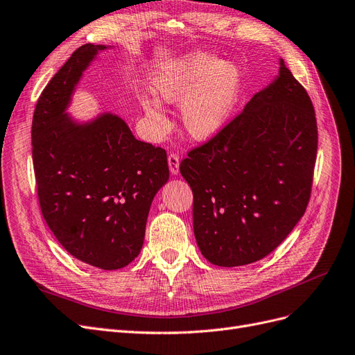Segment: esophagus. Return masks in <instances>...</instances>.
Returning <instances> with one entry per match:
<instances>
[{
  "instance_id": "obj_1",
  "label": "esophagus",
  "mask_w": 355,
  "mask_h": 355,
  "mask_svg": "<svg viewBox=\"0 0 355 355\" xmlns=\"http://www.w3.org/2000/svg\"><path fill=\"white\" fill-rule=\"evenodd\" d=\"M168 165H169L171 173L177 175L178 171H180V157H178L177 153H169L168 155Z\"/></svg>"
}]
</instances>
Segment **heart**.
I'll use <instances>...</instances> for the list:
<instances>
[{
  "label": "heart",
  "instance_id": "1",
  "mask_svg": "<svg viewBox=\"0 0 355 355\" xmlns=\"http://www.w3.org/2000/svg\"><path fill=\"white\" fill-rule=\"evenodd\" d=\"M241 73L234 62L199 54L166 67L152 82L155 98L162 103H182L181 123L193 140H209L224 128L240 98ZM141 107L150 120L162 125L165 115L152 99Z\"/></svg>",
  "mask_w": 355,
  "mask_h": 355
}]
</instances>
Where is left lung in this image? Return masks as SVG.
Returning <instances> with one entry per match:
<instances>
[{"instance_id": "obj_1", "label": "left lung", "mask_w": 355, "mask_h": 355, "mask_svg": "<svg viewBox=\"0 0 355 355\" xmlns=\"http://www.w3.org/2000/svg\"><path fill=\"white\" fill-rule=\"evenodd\" d=\"M316 153L311 99L281 60L273 83L180 164L202 254L232 268L273 252L306 212Z\"/></svg>"}]
</instances>
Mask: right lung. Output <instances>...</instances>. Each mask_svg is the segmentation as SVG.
Segmentation results:
<instances>
[{"label": "right lung", "mask_w": 355, "mask_h": 355, "mask_svg": "<svg viewBox=\"0 0 355 355\" xmlns=\"http://www.w3.org/2000/svg\"><path fill=\"white\" fill-rule=\"evenodd\" d=\"M105 45L77 48L36 103L32 157L39 206L58 243L105 270L133 261L155 194L169 178L166 152L102 114L77 124L65 114L83 71Z\"/></svg>", "instance_id": "1"}]
</instances>
